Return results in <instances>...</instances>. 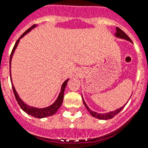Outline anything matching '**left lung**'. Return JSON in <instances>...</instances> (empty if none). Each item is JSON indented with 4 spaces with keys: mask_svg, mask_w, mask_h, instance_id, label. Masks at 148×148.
<instances>
[{
    "mask_svg": "<svg viewBox=\"0 0 148 148\" xmlns=\"http://www.w3.org/2000/svg\"><path fill=\"white\" fill-rule=\"evenodd\" d=\"M116 37H118V38H123V39H125V40H129L130 42H132V40H130V38H129L128 36H127L125 33L124 32L122 29H119V28H118V27H116ZM82 101H83L84 105H85V106L86 107L87 110H88L89 113H90V114H91L93 116L95 117V118H97V119H105V120L112 119L113 117H114L116 115V114H119L121 110H122V108H123L125 106H125H122V107L120 108L117 109V110H114V111H112V112L107 113V114H98V113H96V112H94V111H93V110H90V109L87 106V105H86V103L85 102V101L83 100V99H82Z\"/></svg>",
    "mask_w": 148,
    "mask_h": 148,
    "instance_id": "obj_1",
    "label": "left lung"
}]
</instances>
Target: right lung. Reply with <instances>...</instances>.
<instances>
[{"mask_svg": "<svg viewBox=\"0 0 148 148\" xmlns=\"http://www.w3.org/2000/svg\"><path fill=\"white\" fill-rule=\"evenodd\" d=\"M34 26H35V25H33L32 27H30L29 29H27V30H26V31L25 32L23 33V34L21 37H20L19 39L16 41L15 44H14V47H13V49H12V51L11 55H10V60H9V67L11 66L12 58V55H13V54H14V50H15L16 47H17V46H18V42H19L20 39H21V38H23V36H24L26 33L29 32L32 29H33ZM10 70H11V69H9V71H10ZM10 73H11V71H10ZM68 81H69V79H66V80L63 82V84H62V88H61V91H60V93L59 96H58L57 100H56L55 102H54V103L51 105V106H50L49 107H47V108H36L31 107V106H28V105H26V103H24V102L21 100V99L19 97V96L18 95V93L16 92L14 86H13V85H12V86L13 92H14V97H15V99H16V100H17V102H18V105L21 106V108L24 110L26 114H28L29 115L35 117V118H44V117L50 116L54 115V114H55L57 111H58V110L59 109V108L61 106V105H62V100H63L64 90H65V88H66V85H67ZM11 82H12V77H11Z\"/></svg>", "mask_w": 148, "mask_h": 148, "instance_id": "add662e5", "label": "right lung"}]
</instances>
